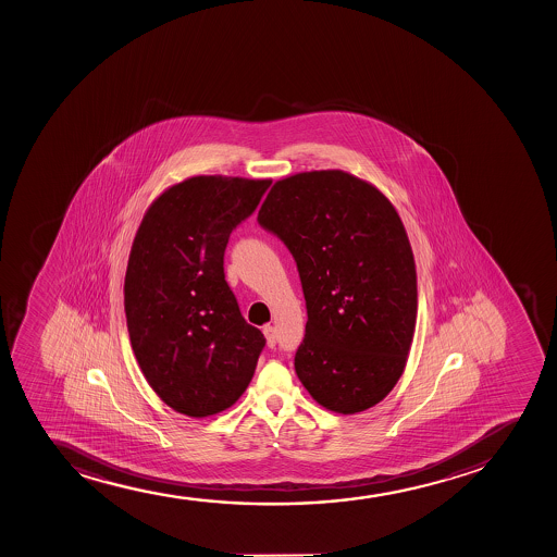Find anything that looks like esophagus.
<instances>
[{
  "label": "esophagus",
  "mask_w": 557,
  "mask_h": 557,
  "mask_svg": "<svg viewBox=\"0 0 557 557\" xmlns=\"http://www.w3.org/2000/svg\"><path fill=\"white\" fill-rule=\"evenodd\" d=\"M263 334H265V339H268V346L269 347H275L276 346V331L275 326H263Z\"/></svg>",
  "instance_id": "obj_1"
}]
</instances>
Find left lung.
Returning a JSON list of instances; mask_svg holds the SVG:
<instances>
[{
    "label": "left lung",
    "mask_w": 557,
    "mask_h": 557,
    "mask_svg": "<svg viewBox=\"0 0 557 557\" xmlns=\"http://www.w3.org/2000/svg\"><path fill=\"white\" fill-rule=\"evenodd\" d=\"M258 223L297 263L307 331L295 371L325 409L355 414L388 396L414 336V256L391 200L344 171L278 180Z\"/></svg>",
    "instance_id": "8db88e82"
}]
</instances>
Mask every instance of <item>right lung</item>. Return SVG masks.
<instances>
[{
    "label": "right lung",
    "mask_w": 557,
    "mask_h": 557,
    "mask_svg": "<svg viewBox=\"0 0 557 557\" xmlns=\"http://www.w3.org/2000/svg\"><path fill=\"white\" fill-rule=\"evenodd\" d=\"M269 180L193 176L148 208L124 278L129 342L143 375L193 418L236 404L265 346L224 281V249Z\"/></svg>",
    "instance_id": "1"
}]
</instances>
